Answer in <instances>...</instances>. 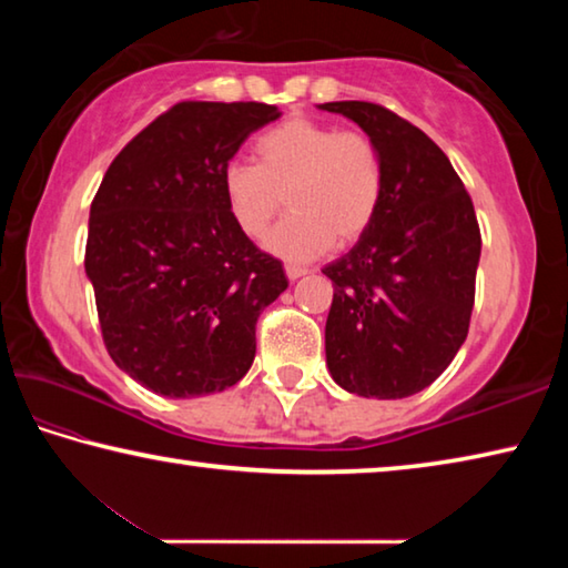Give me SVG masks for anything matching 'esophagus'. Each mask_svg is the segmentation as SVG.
Wrapping results in <instances>:
<instances>
[{
	"instance_id": "34e87169",
	"label": "esophagus",
	"mask_w": 568,
	"mask_h": 568,
	"mask_svg": "<svg viewBox=\"0 0 568 568\" xmlns=\"http://www.w3.org/2000/svg\"><path fill=\"white\" fill-rule=\"evenodd\" d=\"M285 275H287V281H297V277L307 275V267H301V265H285Z\"/></svg>"
}]
</instances>
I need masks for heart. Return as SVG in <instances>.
I'll return each instance as SVG.
<instances>
[{
    "mask_svg": "<svg viewBox=\"0 0 568 568\" xmlns=\"http://www.w3.org/2000/svg\"><path fill=\"white\" fill-rule=\"evenodd\" d=\"M255 158L257 165L230 160L220 190L250 237L263 235L287 200L293 213L265 237L273 255L311 261L333 243H355L376 223L386 180L378 145L365 132L287 118L255 140Z\"/></svg>",
    "mask_w": 568,
    "mask_h": 568,
    "instance_id": "obj_1",
    "label": "heart"
}]
</instances>
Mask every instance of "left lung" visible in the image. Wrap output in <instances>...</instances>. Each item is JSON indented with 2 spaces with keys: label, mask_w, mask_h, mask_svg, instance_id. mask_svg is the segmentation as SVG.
<instances>
[{
  "label": "left lung",
  "mask_w": 568,
  "mask_h": 568,
  "mask_svg": "<svg viewBox=\"0 0 568 568\" xmlns=\"http://www.w3.org/2000/svg\"><path fill=\"white\" fill-rule=\"evenodd\" d=\"M373 138L383 203L348 253L323 267L333 281L325 363L363 398H408L448 368L468 335L480 257L474 203L426 132L373 102H325Z\"/></svg>",
  "instance_id": "left-lung-1"
}]
</instances>
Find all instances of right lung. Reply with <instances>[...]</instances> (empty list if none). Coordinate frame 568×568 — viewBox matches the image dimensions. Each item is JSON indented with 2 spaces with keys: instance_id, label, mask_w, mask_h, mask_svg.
Returning <instances> with one entry per match:
<instances>
[{
  "instance_id": "right-lung-1",
  "label": "right lung",
  "mask_w": 568,
  "mask_h": 568,
  "mask_svg": "<svg viewBox=\"0 0 568 568\" xmlns=\"http://www.w3.org/2000/svg\"><path fill=\"white\" fill-rule=\"evenodd\" d=\"M277 118L263 102H178L122 148L92 200L84 273L102 341L158 396L235 386L255 358L257 318L287 287L220 190L247 134Z\"/></svg>"
}]
</instances>
